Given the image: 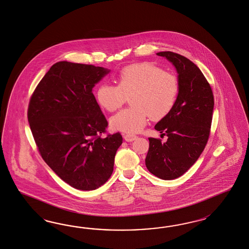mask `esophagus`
Returning <instances> with one entry per match:
<instances>
[{"label":"esophagus","mask_w":249,"mask_h":249,"mask_svg":"<svg viewBox=\"0 0 249 249\" xmlns=\"http://www.w3.org/2000/svg\"><path fill=\"white\" fill-rule=\"evenodd\" d=\"M136 135H124V138L126 142H132L136 139Z\"/></svg>","instance_id":"1"}]
</instances>
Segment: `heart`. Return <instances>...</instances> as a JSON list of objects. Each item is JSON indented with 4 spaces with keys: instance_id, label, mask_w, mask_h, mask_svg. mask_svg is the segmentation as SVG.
<instances>
[{
    "instance_id": "heart-1",
    "label": "heart",
    "mask_w": 249,
    "mask_h": 249,
    "mask_svg": "<svg viewBox=\"0 0 249 249\" xmlns=\"http://www.w3.org/2000/svg\"><path fill=\"white\" fill-rule=\"evenodd\" d=\"M180 90L178 76L157 64L143 62L122 69L117 86L103 84L96 91L100 107L114 112L131 97L132 107L114 115L110 124L114 130L133 134L140 132L150 116L160 120L174 108Z\"/></svg>"
}]
</instances>
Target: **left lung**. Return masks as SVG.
Returning a JSON list of instances; mask_svg holds the SVG:
<instances>
[{
    "mask_svg": "<svg viewBox=\"0 0 249 249\" xmlns=\"http://www.w3.org/2000/svg\"><path fill=\"white\" fill-rule=\"evenodd\" d=\"M177 68L180 90L170 113L155 129L167 141L149 137L145 165L150 173L163 180L181 177L196 162L205 149L213 117L211 86L198 67L186 57L173 52H160Z\"/></svg>",
    "mask_w": 249,
    "mask_h": 249,
    "instance_id": "obj_1",
    "label": "left lung"
}]
</instances>
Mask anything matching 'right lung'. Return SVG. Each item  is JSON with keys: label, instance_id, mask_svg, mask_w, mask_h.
<instances>
[{"label": "right lung", "instance_id": "add662e5", "mask_svg": "<svg viewBox=\"0 0 249 249\" xmlns=\"http://www.w3.org/2000/svg\"><path fill=\"white\" fill-rule=\"evenodd\" d=\"M108 72L92 64L58 62L29 102V124L44 162L65 183L83 191L94 190L110 178L123 142L120 133L102 137L108 123L92 93Z\"/></svg>", "mask_w": 249, "mask_h": 249}]
</instances>
